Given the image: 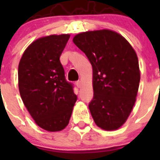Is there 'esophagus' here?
I'll use <instances>...</instances> for the list:
<instances>
[{
	"instance_id": "obj_1",
	"label": "esophagus",
	"mask_w": 160,
	"mask_h": 160,
	"mask_svg": "<svg viewBox=\"0 0 160 160\" xmlns=\"http://www.w3.org/2000/svg\"><path fill=\"white\" fill-rule=\"evenodd\" d=\"M82 85V81L76 82V86H77V87H78V88H81Z\"/></svg>"
}]
</instances>
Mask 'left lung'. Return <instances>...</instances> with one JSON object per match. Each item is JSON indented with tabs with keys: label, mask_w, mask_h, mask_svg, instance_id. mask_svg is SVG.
Here are the masks:
<instances>
[{
	"label": "left lung",
	"mask_w": 160,
	"mask_h": 160,
	"mask_svg": "<svg viewBox=\"0 0 160 160\" xmlns=\"http://www.w3.org/2000/svg\"><path fill=\"white\" fill-rule=\"evenodd\" d=\"M73 42L92 66L94 98L89 109L94 122L105 131L118 129L136 101L140 81L136 52L124 37L107 29L78 33Z\"/></svg>",
	"instance_id": "8db88e82"
}]
</instances>
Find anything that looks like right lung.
Segmentation results:
<instances>
[{
  "instance_id": "right-lung-1",
  "label": "right lung",
  "mask_w": 160,
  "mask_h": 160,
  "mask_svg": "<svg viewBox=\"0 0 160 160\" xmlns=\"http://www.w3.org/2000/svg\"><path fill=\"white\" fill-rule=\"evenodd\" d=\"M70 37L38 38L26 48L18 65V88L24 105L37 125L50 132L66 128L77 101L60 62Z\"/></svg>"
}]
</instances>
